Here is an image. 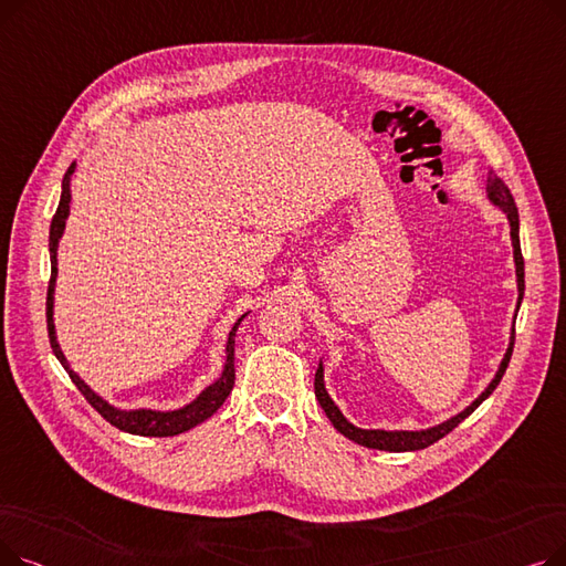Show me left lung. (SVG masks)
Listing matches in <instances>:
<instances>
[{"label": "left lung", "mask_w": 566, "mask_h": 566, "mask_svg": "<svg viewBox=\"0 0 566 566\" xmlns=\"http://www.w3.org/2000/svg\"><path fill=\"white\" fill-rule=\"evenodd\" d=\"M486 195L491 199L493 206L502 208V213L507 216L510 220V227H512V248H514V263H516V286H518V303H516V312L521 307V301H523V291H525V265H523V254H521V241H518V208L514 203V197L510 192V188L504 186V181L500 176H495L493 171L489 174V181H486ZM512 350H514V328H512V337H510V346H507V353H504V358L493 376V380L486 385V390L474 399L468 408H463L459 415H454V418L444 420L431 429H422V431H385V429H360L350 424L342 410L335 406V401L331 399L328 390H325V380H323V363H318V369H316V376H314V395L321 403V408L325 410V415H328V420L333 422V427L346 436L348 440L358 442V444H365V448H371V450H382V452H415V450H424L429 448V444H433L436 440H440L442 436H448L452 429H457L468 415L478 408L484 399L491 397V392L497 388L500 378L504 376V369H507L510 365V358H512Z\"/></svg>", "instance_id": "8db88e82"}]
</instances>
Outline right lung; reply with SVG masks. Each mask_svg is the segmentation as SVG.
Instances as JSON below:
<instances>
[{
	"label": "right lung",
	"instance_id": "right-lung-1",
	"mask_svg": "<svg viewBox=\"0 0 566 566\" xmlns=\"http://www.w3.org/2000/svg\"><path fill=\"white\" fill-rule=\"evenodd\" d=\"M75 171V163L69 167V171L64 174V181H62V199H59L56 206V213L52 218L50 224V265H52V273H50V286H48V335H50V346L56 355V360L62 363V367L69 371L71 380L77 385V390L84 395V399L92 403L103 418L126 433H135V436H156V438H165V436H178L184 433L197 424H201L203 420L211 418V415L224 403V399L231 395L233 390V378H235V369H233V344H235V331L241 321L245 318V314L233 323V328L229 331L227 337V348H224V367L222 374L216 382L208 385L206 390L199 392V397L195 401H190L184 408H176V410H151V408H135V410H122V408H114L112 403H107L103 397H98L88 385L71 369L66 355L56 342V333H54V284H56V248L59 241H62L64 229H66V220L71 213V176Z\"/></svg>",
	"mask_w": 566,
	"mask_h": 566
}]
</instances>
